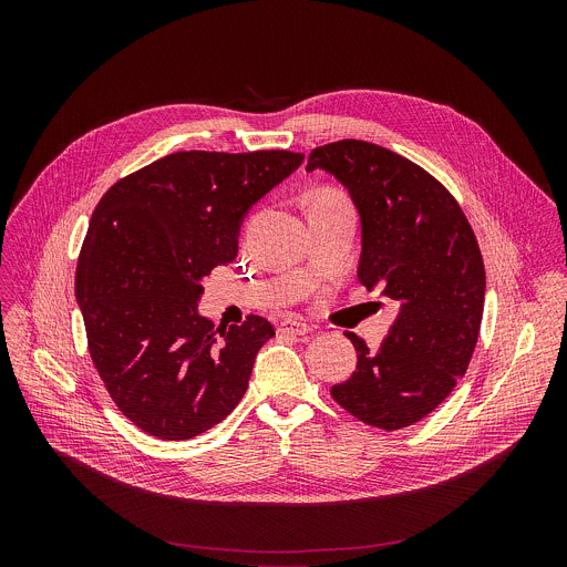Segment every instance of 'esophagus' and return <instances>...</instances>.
I'll list each match as a JSON object with an SVG mask.
<instances>
[{
  "label": "esophagus",
  "instance_id": "esophagus-1",
  "mask_svg": "<svg viewBox=\"0 0 567 567\" xmlns=\"http://www.w3.org/2000/svg\"><path fill=\"white\" fill-rule=\"evenodd\" d=\"M309 332H311V328L307 326V322H300V320H296V318H287V320H282L280 326H278V334L305 337V334H309Z\"/></svg>",
  "mask_w": 567,
  "mask_h": 567
}]
</instances>
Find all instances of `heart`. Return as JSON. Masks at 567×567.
<instances>
[{"instance_id":"obj_1","label":"heart","mask_w":567,"mask_h":567,"mask_svg":"<svg viewBox=\"0 0 567 567\" xmlns=\"http://www.w3.org/2000/svg\"><path fill=\"white\" fill-rule=\"evenodd\" d=\"M313 202H343V197L337 195V193H332V190H322V193H318V195L313 197Z\"/></svg>"}]
</instances>
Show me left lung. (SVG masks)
I'll return each instance as SVG.
<instances>
[{"mask_svg":"<svg viewBox=\"0 0 567 567\" xmlns=\"http://www.w3.org/2000/svg\"><path fill=\"white\" fill-rule=\"evenodd\" d=\"M361 217L357 276L396 307L377 350L348 332L357 370L332 396L368 426L406 429L433 413L464 377L484 307L477 239L453 195L424 168L381 145L346 138L311 150Z\"/></svg>","mask_w":567,"mask_h":567,"instance_id":"8db88e82","label":"left lung"}]
</instances>
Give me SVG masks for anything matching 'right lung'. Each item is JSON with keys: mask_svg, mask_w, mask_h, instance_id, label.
<instances>
[{"mask_svg": "<svg viewBox=\"0 0 567 567\" xmlns=\"http://www.w3.org/2000/svg\"><path fill=\"white\" fill-rule=\"evenodd\" d=\"M287 150L175 152L116 182L99 202L75 271L92 361L118 406L158 440H190L245 396L276 337L251 313L213 330L202 280L237 256L251 206L302 164Z\"/></svg>", "mask_w": 567, "mask_h": 567, "instance_id": "add662e5", "label": "right lung"}]
</instances>
